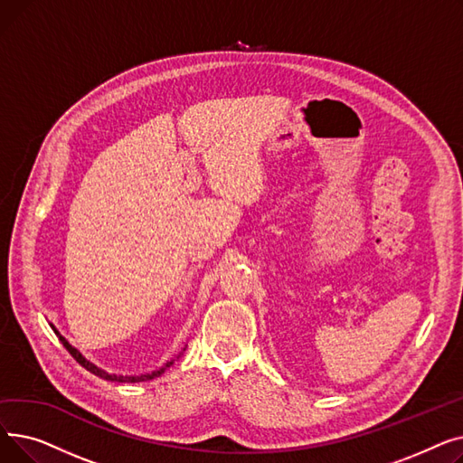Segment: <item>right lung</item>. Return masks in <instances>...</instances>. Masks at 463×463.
Here are the masks:
<instances>
[{
    "label": "right lung",
    "instance_id": "add662e5",
    "mask_svg": "<svg viewBox=\"0 0 463 463\" xmlns=\"http://www.w3.org/2000/svg\"><path fill=\"white\" fill-rule=\"evenodd\" d=\"M51 326H52V330L56 332V335L60 337V342L63 344V347L69 351V354H71L72 358H75L82 368H86L88 372H91L93 375L101 377V379H105V381H114V383H142V381H150V379H154V377H159L166 368L173 366V360H170V362L165 364L163 368H159V370H156V372H152V373H144V375H116V373H109V372H105V370H101V368H97L95 364H91L90 360H86V356H82L79 349L72 347V345L67 342V339L56 330L54 325H51Z\"/></svg>",
    "mask_w": 463,
    "mask_h": 463
}]
</instances>
